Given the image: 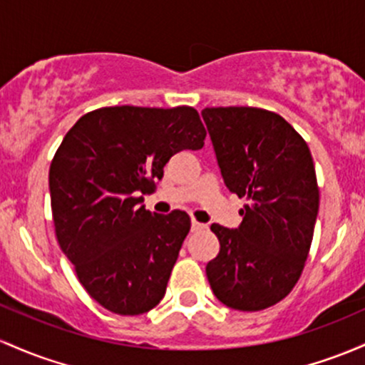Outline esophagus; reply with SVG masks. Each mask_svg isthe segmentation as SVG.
Returning a JSON list of instances; mask_svg holds the SVG:
<instances>
[{
    "mask_svg": "<svg viewBox=\"0 0 365 365\" xmlns=\"http://www.w3.org/2000/svg\"><path fill=\"white\" fill-rule=\"evenodd\" d=\"M204 228H206V225H204V223H199V222H195V220H192V232L204 230Z\"/></svg>",
    "mask_w": 365,
    "mask_h": 365,
    "instance_id": "obj_1",
    "label": "esophagus"
}]
</instances>
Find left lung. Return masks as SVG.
<instances>
[{
  "label": "left lung",
  "mask_w": 365,
  "mask_h": 365,
  "mask_svg": "<svg viewBox=\"0 0 365 365\" xmlns=\"http://www.w3.org/2000/svg\"><path fill=\"white\" fill-rule=\"evenodd\" d=\"M202 119L228 190L246 197L239 228L211 225L220 253L206 265L223 305L258 312L286 298L305 267L319 187L302 135L258 107H206Z\"/></svg>",
  "instance_id": "obj_1"
}]
</instances>
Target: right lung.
<instances>
[{
  "instance_id": "right-lung-1",
  "label": "right lung",
  "mask_w": 365,
  "mask_h": 365,
  "mask_svg": "<svg viewBox=\"0 0 365 365\" xmlns=\"http://www.w3.org/2000/svg\"><path fill=\"white\" fill-rule=\"evenodd\" d=\"M197 110L115 106L91 110L67 131L50 166L60 250L86 293L118 315L145 314L166 293L183 239L185 211L142 206L171 155L202 149Z\"/></svg>"
}]
</instances>
